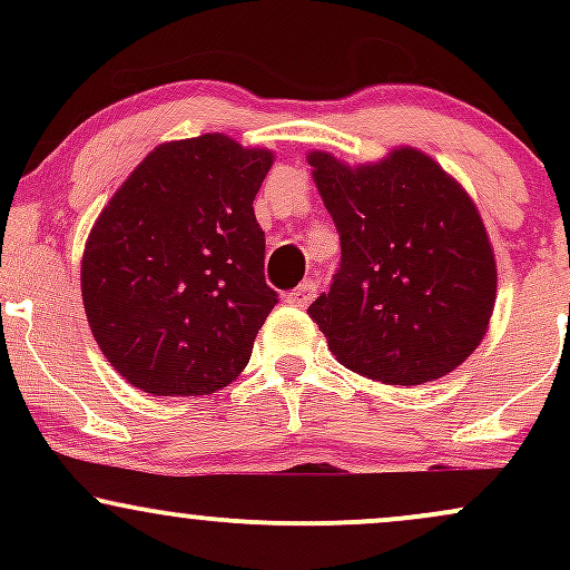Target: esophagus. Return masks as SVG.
<instances>
[{
    "mask_svg": "<svg viewBox=\"0 0 570 570\" xmlns=\"http://www.w3.org/2000/svg\"><path fill=\"white\" fill-rule=\"evenodd\" d=\"M318 286L313 284V281H305V284H299L297 289H292L289 294L284 297V303H289L294 307H307L313 303V297H316Z\"/></svg>",
    "mask_w": 570,
    "mask_h": 570,
    "instance_id": "esophagus-1",
    "label": "esophagus"
}]
</instances>
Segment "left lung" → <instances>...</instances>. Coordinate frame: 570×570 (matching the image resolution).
Segmentation results:
<instances>
[{
	"instance_id": "left-lung-1",
	"label": "left lung",
	"mask_w": 570,
	"mask_h": 570,
	"mask_svg": "<svg viewBox=\"0 0 570 570\" xmlns=\"http://www.w3.org/2000/svg\"><path fill=\"white\" fill-rule=\"evenodd\" d=\"M343 246L307 313L332 356L370 381L421 385L461 367L495 305V254L469 193L434 158L396 147L348 166L307 153Z\"/></svg>"
}]
</instances>
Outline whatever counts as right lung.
Listing matches in <instances>:
<instances>
[{
  "label": "right lung",
  "instance_id": "right-lung-1",
  "mask_svg": "<svg viewBox=\"0 0 570 570\" xmlns=\"http://www.w3.org/2000/svg\"><path fill=\"white\" fill-rule=\"evenodd\" d=\"M273 160L225 134L163 141L101 208L85 240L82 303L130 385L203 396L244 372L278 303L252 206Z\"/></svg>",
  "mask_w": 570,
  "mask_h": 570
}]
</instances>
